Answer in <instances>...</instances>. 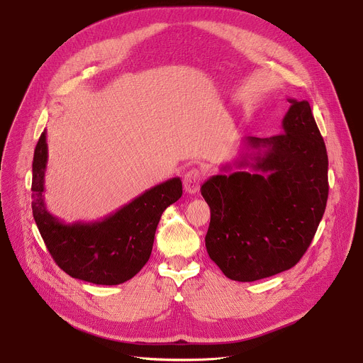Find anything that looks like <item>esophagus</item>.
<instances>
[{"label": "esophagus", "instance_id": "obj_1", "mask_svg": "<svg viewBox=\"0 0 363 363\" xmlns=\"http://www.w3.org/2000/svg\"><path fill=\"white\" fill-rule=\"evenodd\" d=\"M203 181V172L198 168L189 169L184 175V189L188 194H196L199 191V186Z\"/></svg>", "mask_w": 363, "mask_h": 363}]
</instances>
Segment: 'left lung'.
I'll return each instance as SVG.
<instances>
[{"mask_svg": "<svg viewBox=\"0 0 363 363\" xmlns=\"http://www.w3.org/2000/svg\"><path fill=\"white\" fill-rule=\"evenodd\" d=\"M283 133L244 138L238 171L201 186L211 210L205 247L235 281H255L298 263L325 214L328 152L307 100L289 99ZM227 165L224 169H230Z\"/></svg>", "mask_w": 363, "mask_h": 363, "instance_id": "8db88e82", "label": "left lung"}]
</instances>
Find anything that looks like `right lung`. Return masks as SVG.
Returning a JSON list of instances; mask_svg holds the SVG:
<instances>
[{
    "label": "right lung",
    "instance_id": "right-lung-1",
    "mask_svg": "<svg viewBox=\"0 0 363 363\" xmlns=\"http://www.w3.org/2000/svg\"><path fill=\"white\" fill-rule=\"evenodd\" d=\"M41 133L33 160V216L56 264L73 279L101 286L130 280L147 263L162 213L182 195L179 178L145 191L116 213L91 223L65 224L45 208L47 136Z\"/></svg>",
    "mask_w": 363,
    "mask_h": 363
}]
</instances>
